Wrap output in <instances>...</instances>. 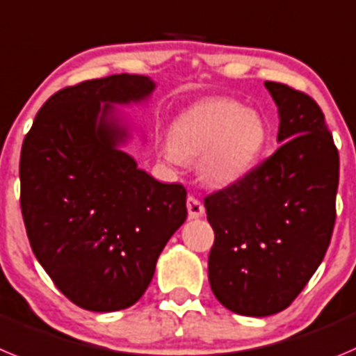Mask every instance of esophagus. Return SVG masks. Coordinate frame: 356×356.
<instances>
[{"label":"esophagus","mask_w":356,"mask_h":356,"mask_svg":"<svg viewBox=\"0 0 356 356\" xmlns=\"http://www.w3.org/2000/svg\"><path fill=\"white\" fill-rule=\"evenodd\" d=\"M186 206H188V216H190L191 220L202 218L204 216V213H206V209H204V204H202V202L195 197H188V200H186Z\"/></svg>","instance_id":"1"}]
</instances>
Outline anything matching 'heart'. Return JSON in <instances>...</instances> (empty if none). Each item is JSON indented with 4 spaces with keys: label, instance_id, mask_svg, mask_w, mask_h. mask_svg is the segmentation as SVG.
Masks as SVG:
<instances>
[{
    "label": "heart",
    "instance_id": "1",
    "mask_svg": "<svg viewBox=\"0 0 356 356\" xmlns=\"http://www.w3.org/2000/svg\"><path fill=\"white\" fill-rule=\"evenodd\" d=\"M268 140L264 118L232 99H206L182 111L163 143L168 161L197 159L200 179L213 188L238 184L254 170Z\"/></svg>",
    "mask_w": 356,
    "mask_h": 356
}]
</instances>
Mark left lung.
<instances>
[{"mask_svg":"<svg viewBox=\"0 0 356 356\" xmlns=\"http://www.w3.org/2000/svg\"><path fill=\"white\" fill-rule=\"evenodd\" d=\"M280 147L245 179L204 200L214 230L209 284L225 309L264 318L287 309L332 239L339 152L314 99L266 81Z\"/></svg>","mask_w":356,"mask_h":356,"instance_id":"1","label":"left lung"}]
</instances>
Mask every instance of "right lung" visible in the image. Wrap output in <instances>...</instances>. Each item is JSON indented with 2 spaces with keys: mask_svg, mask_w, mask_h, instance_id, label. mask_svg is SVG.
I'll use <instances>...</instances> for the list:
<instances>
[{
  "mask_svg": "<svg viewBox=\"0 0 356 356\" xmlns=\"http://www.w3.org/2000/svg\"><path fill=\"white\" fill-rule=\"evenodd\" d=\"M149 76L115 74L56 92L22 142L21 209L35 257L78 307L115 312L138 302L168 239L184 223L186 190L138 168L117 106L145 104Z\"/></svg>",
  "mask_w": 356,
  "mask_h": 356,
  "instance_id": "right-lung-1",
  "label": "right lung"
}]
</instances>
